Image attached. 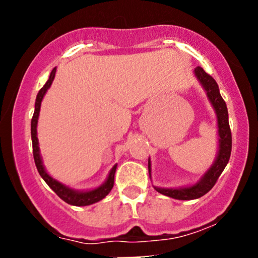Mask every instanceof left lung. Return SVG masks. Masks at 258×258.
Masks as SVG:
<instances>
[{"instance_id":"8db88e82","label":"left lung","mask_w":258,"mask_h":258,"mask_svg":"<svg viewBox=\"0 0 258 258\" xmlns=\"http://www.w3.org/2000/svg\"><path fill=\"white\" fill-rule=\"evenodd\" d=\"M194 74L204 87V90L206 91L207 98L214 106L216 115H217L218 137H220L218 138V143L220 144H218L217 158H216L212 166L201 177L199 182H197L193 185L182 186V188H159V186H154L160 194H164L166 197L173 198V199L177 200H193L209 193L212 186L217 182L218 177L223 172L224 167L227 166L230 158V153H232V132H230L229 121H228V109L226 102L222 98L220 90H218L217 82L201 67L195 68ZM148 168H149L150 176L152 174L150 160L148 162Z\"/></svg>"}]
</instances>
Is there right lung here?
Segmentation results:
<instances>
[{"label":"right lung","instance_id":"1","mask_svg":"<svg viewBox=\"0 0 258 258\" xmlns=\"http://www.w3.org/2000/svg\"><path fill=\"white\" fill-rule=\"evenodd\" d=\"M55 69H57V68H54V69L52 70L48 81H47L43 87L38 91L36 102H35V111L31 119V141H32V153H34L35 165H36L38 173H40V176L42 177L44 182H46L47 184L49 185V188H51L61 200H64L65 203H68L69 205H74V206L92 205V204L98 203L99 200L104 199L106 195L110 193L112 186H114V176H115V171H116L117 165H114V167H112L110 172H109L108 178H106L105 182L100 186H98V188L92 189V190H88V191H78L63 184V183L58 182L57 179H54L53 177L49 176V174L47 173V171L44 170L42 159H41V155H40V148H38V139H37L38 114H40L41 102H42L43 96L46 94L47 90L51 87L53 80H54Z\"/></svg>","mask_w":258,"mask_h":258}]
</instances>
